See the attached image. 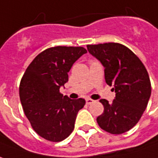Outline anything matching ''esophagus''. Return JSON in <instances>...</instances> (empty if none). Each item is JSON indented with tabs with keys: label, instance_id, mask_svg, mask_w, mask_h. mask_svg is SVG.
<instances>
[{
	"label": "esophagus",
	"instance_id": "1",
	"mask_svg": "<svg viewBox=\"0 0 158 158\" xmlns=\"http://www.w3.org/2000/svg\"><path fill=\"white\" fill-rule=\"evenodd\" d=\"M85 101H86V104H87V105H91V104H93V102H94V100L92 99V98H87L85 99Z\"/></svg>",
	"mask_w": 158,
	"mask_h": 158
}]
</instances>
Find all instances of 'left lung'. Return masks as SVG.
Returning <instances> with one entry per match:
<instances>
[{"instance_id":"1","label":"left lung","mask_w":158,"mask_h":158,"mask_svg":"<svg viewBox=\"0 0 158 158\" xmlns=\"http://www.w3.org/2000/svg\"><path fill=\"white\" fill-rule=\"evenodd\" d=\"M87 50L105 67V79L113 85L116 98L111 104L103 98L104 112L97 118L99 127L113 135L133 128L140 120L151 97L150 77L143 62L119 43L87 45Z\"/></svg>"}]
</instances>
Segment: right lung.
<instances>
[{"label": "right lung", "instance_id": "add662e5", "mask_svg": "<svg viewBox=\"0 0 158 158\" xmlns=\"http://www.w3.org/2000/svg\"><path fill=\"white\" fill-rule=\"evenodd\" d=\"M87 52L82 47L57 46L44 50L30 63L20 83V98L34 131L50 142H60L74 129L84 98L71 99L60 92L73 63Z\"/></svg>", "mask_w": 158, "mask_h": 158}]
</instances>
